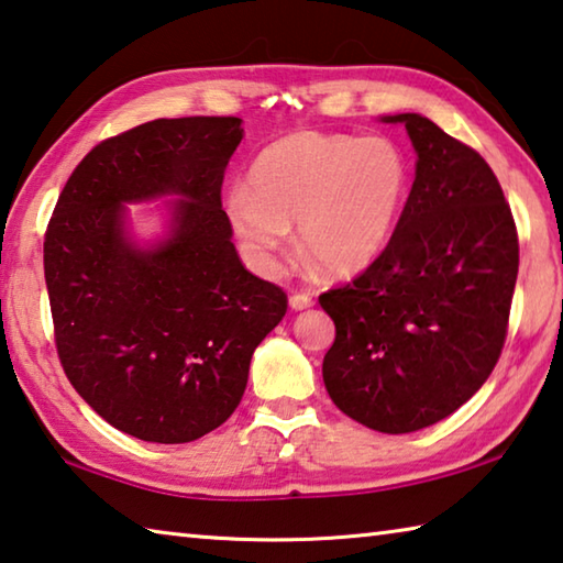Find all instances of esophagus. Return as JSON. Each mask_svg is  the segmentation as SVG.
Returning a JSON list of instances; mask_svg holds the SVG:
<instances>
[{
	"mask_svg": "<svg viewBox=\"0 0 563 563\" xmlns=\"http://www.w3.org/2000/svg\"><path fill=\"white\" fill-rule=\"evenodd\" d=\"M312 292H292L290 295V308L292 310H308L312 308Z\"/></svg>",
	"mask_w": 563,
	"mask_h": 563,
	"instance_id": "34e87169",
	"label": "esophagus"
}]
</instances>
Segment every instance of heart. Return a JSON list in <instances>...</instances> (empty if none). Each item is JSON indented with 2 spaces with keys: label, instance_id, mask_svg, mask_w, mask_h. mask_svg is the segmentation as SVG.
I'll return each mask as SVG.
<instances>
[{
  "label": "heart",
  "instance_id": "obj_1",
  "mask_svg": "<svg viewBox=\"0 0 563 563\" xmlns=\"http://www.w3.org/2000/svg\"><path fill=\"white\" fill-rule=\"evenodd\" d=\"M409 196V164L385 136L298 131L255 156L247 186H233L225 213L245 258L278 271L298 223L302 253L335 275L373 265L395 233Z\"/></svg>",
  "mask_w": 563,
  "mask_h": 563
}]
</instances>
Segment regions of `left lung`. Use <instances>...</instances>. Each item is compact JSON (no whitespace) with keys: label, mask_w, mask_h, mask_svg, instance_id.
I'll use <instances>...</instances> for the list:
<instances>
[{"label":"left lung","mask_w":563,"mask_h":563,"mask_svg":"<svg viewBox=\"0 0 563 563\" xmlns=\"http://www.w3.org/2000/svg\"><path fill=\"white\" fill-rule=\"evenodd\" d=\"M383 121L405 123L415 184L383 255L320 295L335 322L322 379L355 422L407 434L487 383L507 338L519 241L499 180L474 148L419 113Z\"/></svg>","instance_id":"obj_1"}]
</instances>
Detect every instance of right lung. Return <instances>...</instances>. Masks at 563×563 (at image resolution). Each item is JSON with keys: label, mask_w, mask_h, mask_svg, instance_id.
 Wrapping results in <instances>:
<instances>
[{"label": "right lung", "mask_w": 563, "mask_h": 563, "mask_svg": "<svg viewBox=\"0 0 563 563\" xmlns=\"http://www.w3.org/2000/svg\"><path fill=\"white\" fill-rule=\"evenodd\" d=\"M235 117L156 119L93 146L66 180L44 238L56 352L111 427L184 444L245 393L251 357L288 310L245 271L221 206ZM174 195L167 233L141 244L128 206Z\"/></svg>", "instance_id": "obj_1"}]
</instances>
